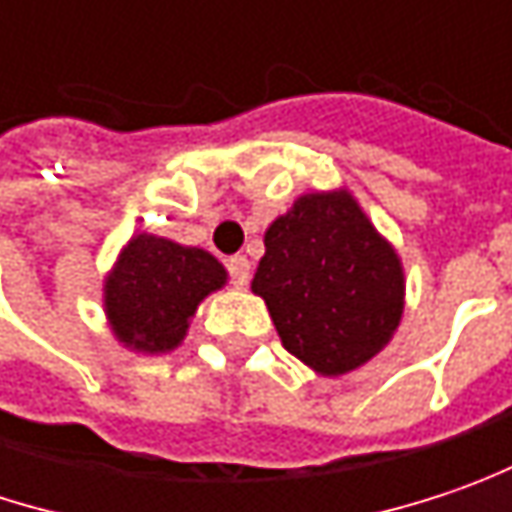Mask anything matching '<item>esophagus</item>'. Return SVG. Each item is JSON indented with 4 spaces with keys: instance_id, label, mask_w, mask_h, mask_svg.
Instances as JSON below:
<instances>
[{
    "instance_id": "1",
    "label": "esophagus",
    "mask_w": 512,
    "mask_h": 512,
    "mask_svg": "<svg viewBox=\"0 0 512 512\" xmlns=\"http://www.w3.org/2000/svg\"><path fill=\"white\" fill-rule=\"evenodd\" d=\"M227 268H230V276H233V282H236L238 288H244L250 282V262H247V256H233L227 262Z\"/></svg>"
}]
</instances>
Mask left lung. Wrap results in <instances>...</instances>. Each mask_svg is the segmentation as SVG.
I'll list each match as a JSON object with an SVG mask.
<instances>
[{
    "label": "left lung",
    "instance_id": "8db88e82",
    "mask_svg": "<svg viewBox=\"0 0 512 512\" xmlns=\"http://www.w3.org/2000/svg\"><path fill=\"white\" fill-rule=\"evenodd\" d=\"M250 288L282 347L329 379L373 361L405 314L402 256L349 189L306 192L276 215Z\"/></svg>",
    "mask_w": 512,
    "mask_h": 512
}]
</instances>
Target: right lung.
Masks as SVG:
<instances>
[{
    "label": "right lung",
    "instance_id": "obj_1",
    "mask_svg": "<svg viewBox=\"0 0 512 512\" xmlns=\"http://www.w3.org/2000/svg\"><path fill=\"white\" fill-rule=\"evenodd\" d=\"M227 282V268L209 250L133 233L104 274L101 306L122 347L165 355L186 341L198 306Z\"/></svg>",
    "mask_w": 512,
    "mask_h": 512
}]
</instances>
